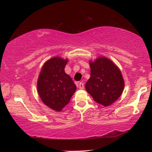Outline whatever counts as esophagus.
Masks as SVG:
<instances>
[{
  "mask_svg": "<svg viewBox=\"0 0 152 152\" xmlns=\"http://www.w3.org/2000/svg\"><path fill=\"white\" fill-rule=\"evenodd\" d=\"M78 86H79V88L80 89H83L84 88V84L82 83V82H78Z\"/></svg>",
  "mask_w": 152,
  "mask_h": 152,
  "instance_id": "obj_1",
  "label": "esophagus"
}]
</instances>
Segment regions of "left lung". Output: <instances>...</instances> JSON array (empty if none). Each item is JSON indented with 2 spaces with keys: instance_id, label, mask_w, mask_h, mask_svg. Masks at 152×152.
<instances>
[{
  "instance_id": "left-lung-1",
  "label": "left lung",
  "mask_w": 152,
  "mask_h": 152,
  "mask_svg": "<svg viewBox=\"0 0 152 152\" xmlns=\"http://www.w3.org/2000/svg\"><path fill=\"white\" fill-rule=\"evenodd\" d=\"M91 77L85 88L97 103L109 106L119 99L124 88L121 72L116 65L104 57L90 62Z\"/></svg>"
}]
</instances>
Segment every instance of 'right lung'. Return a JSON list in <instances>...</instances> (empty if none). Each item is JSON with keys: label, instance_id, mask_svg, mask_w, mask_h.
<instances>
[{"label": "right lung", "instance_id": "add662e5", "mask_svg": "<svg viewBox=\"0 0 152 152\" xmlns=\"http://www.w3.org/2000/svg\"><path fill=\"white\" fill-rule=\"evenodd\" d=\"M68 60L55 57L46 61L37 81V91L43 103L56 111L68 104L76 86L64 68Z\"/></svg>", "mask_w": 152, "mask_h": 152}]
</instances>
